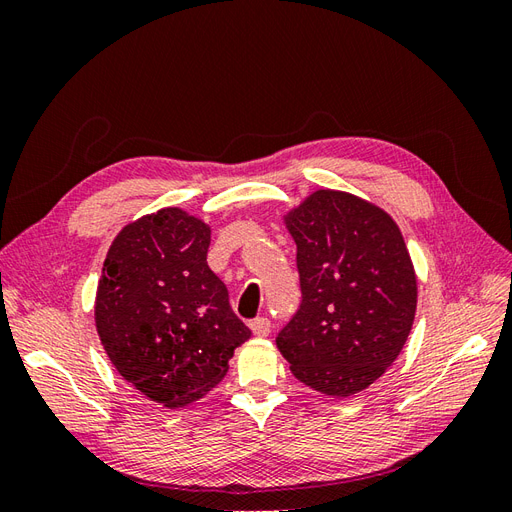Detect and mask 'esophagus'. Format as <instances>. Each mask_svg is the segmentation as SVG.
Returning <instances> with one entry per match:
<instances>
[{
	"label": "esophagus",
	"instance_id": "34e87169",
	"mask_svg": "<svg viewBox=\"0 0 512 512\" xmlns=\"http://www.w3.org/2000/svg\"><path fill=\"white\" fill-rule=\"evenodd\" d=\"M250 329H252V333L256 335V337H267L269 333H271V320L269 318H254L252 322H250Z\"/></svg>",
	"mask_w": 512,
	"mask_h": 512
}]
</instances>
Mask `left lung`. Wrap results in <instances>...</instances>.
I'll list each match as a JSON object with an SVG mask.
<instances>
[{
    "mask_svg": "<svg viewBox=\"0 0 512 512\" xmlns=\"http://www.w3.org/2000/svg\"><path fill=\"white\" fill-rule=\"evenodd\" d=\"M297 243L301 305L275 344L294 378L331 397L374 384L404 348L416 314V273L384 209L316 190L284 215Z\"/></svg>",
    "mask_w": 512,
    "mask_h": 512,
    "instance_id": "obj_1",
    "label": "left lung"
}]
</instances>
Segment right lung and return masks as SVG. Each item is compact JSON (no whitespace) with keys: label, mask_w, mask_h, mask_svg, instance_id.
<instances>
[{"label":"right lung","mask_w":512,"mask_h":512,"mask_svg":"<svg viewBox=\"0 0 512 512\" xmlns=\"http://www.w3.org/2000/svg\"><path fill=\"white\" fill-rule=\"evenodd\" d=\"M211 228L179 207L123 226L96 292V329L115 369L164 408L207 395L252 331L207 265Z\"/></svg>","instance_id":"1"}]
</instances>
